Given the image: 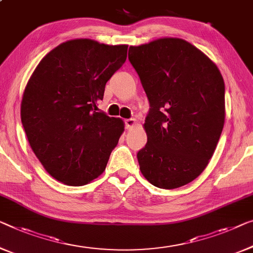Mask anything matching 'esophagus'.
<instances>
[{
  "label": "esophagus",
  "instance_id": "obj_1",
  "mask_svg": "<svg viewBox=\"0 0 253 253\" xmlns=\"http://www.w3.org/2000/svg\"><path fill=\"white\" fill-rule=\"evenodd\" d=\"M125 126H126V129L129 130L131 128H134L136 126V120L135 119H126L125 120Z\"/></svg>",
  "mask_w": 253,
  "mask_h": 253
}]
</instances>
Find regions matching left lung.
<instances>
[{
    "label": "left lung",
    "mask_w": 253,
    "mask_h": 253,
    "mask_svg": "<svg viewBox=\"0 0 253 253\" xmlns=\"http://www.w3.org/2000/svg\"><path fill=\"white\" fill-rule=\"evenodd\" d=\"M128 59L150 102L138 151L152 185H186L208 166L225 123V84L212 60L185 40L163 37L130 46Z\"/></svg>",
    "instance_id": "8db88e82"
}]
</instances>
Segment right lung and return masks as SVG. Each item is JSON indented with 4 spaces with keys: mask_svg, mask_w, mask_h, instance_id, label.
Wrapping results in <instances>:
<instances>
[{
    "mask_svg": "<svg viewBox=\"0 0 253 253\" xmlns=\"http://www.w3.org/2000/svg\"><path fill=\"white\" fill-rule=\"evenodd\" d=\"M127 47L67 41L41 60L26 85L20 116L29 145L45 170L66 185H86L102 174L125 130L123 119L96 105L126 61Z\"/></svg>",
    "mask_w": 253,
    "mask_h": 253,
    "instance_id": "obj_1",
    "label": "right lung"
}]
</instances>
